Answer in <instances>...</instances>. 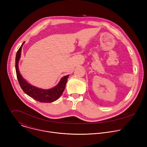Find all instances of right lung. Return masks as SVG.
<instances>
[{
    "instance_id": "add662e5",
    "label": "right lung",
    "mask_w": 147,
    "mask_h": 147,
    "mask_svg": "<svg viewBox=\"0 0 147 147\" xmlns=\"http://www.w3.org/2000/svg\"><path fill=\"white\" fill-rule=\"evenodd\" d=\"M24 42L20 47L16 56V71L21 88L28 96L40 102L50 103L56 100L63 92L69 75L62 77L57 86L49 90L39 88L30 84L21 75L18 69V61L21 56L22 49Z\"/></svg>"
}]
</instances>
